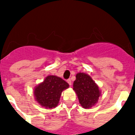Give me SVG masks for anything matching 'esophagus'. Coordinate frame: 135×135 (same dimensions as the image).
I'll list each match as a JSON object with an SVG mask.
<instances>
[{"mask_svg":"<svg viewBox=\"0 0 135 135\" xmlns=\"http://www.w3.org/2000/svg\"><path fill=\"white\" fill-rule=\"evenodd\" d=\"M66 81H67L68 83L69 84V85H71V79H70V78H69V79H68Z\"/></svg>","mask_w":135,"mask_h":135,"instance_id":"esophagus-1","label":"esophagus"}]
</instances>
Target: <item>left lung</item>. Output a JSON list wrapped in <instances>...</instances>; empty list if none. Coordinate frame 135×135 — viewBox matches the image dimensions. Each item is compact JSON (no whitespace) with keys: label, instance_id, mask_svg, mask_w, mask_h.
<instances>
[{"label":"left lung","instance_id":"left-lung-1","mask_svg":"<svg viewBox=\"0 0 135 135\" xmlns=\"http://www.w3.org/2000/svg\"><path fill=\"white\" fill-rule=\"evenodd\" d=\"M74 82V90L83 108L88 109L94 106L100 96L99 87L91 77L83 73H78Z\"/></svg>","mask_w":135,"mask_h":135}]
</instances>
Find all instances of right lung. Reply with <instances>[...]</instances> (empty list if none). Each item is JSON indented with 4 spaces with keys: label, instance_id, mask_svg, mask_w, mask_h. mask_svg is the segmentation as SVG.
<instances>
[{
    "label": "right lung",
    "instance_id": "obj_1",
    "mask_svg": "<svg viewBox=\"0 0 135 135\" xmlns=\"http://www.w3.org/2000/svg\"><path fill=\"white\" fill-rule=\"evenodd\" d=\"M69 86V84L62 78L48 76L35 88V97L41 106L49 109L55 108L59 103L61 92Z\"/></svg>",
    "mask_w": 135,
    "mask_h": 135
}]
</instances>
